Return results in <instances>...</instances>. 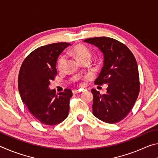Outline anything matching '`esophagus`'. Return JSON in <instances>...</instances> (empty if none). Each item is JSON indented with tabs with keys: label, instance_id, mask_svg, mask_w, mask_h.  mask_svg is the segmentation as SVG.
I'll list each match as a JSON object with an SVG mask.
<instances>
[{
	"label": "esophagus",
	"instance_id": "esophagus-1",
	"mask_svg": "<svg viewBox=\"0 0 158 158\" xmlns=\"http://www.w3.org/2000/svg\"><path fill=\"white\" fill-rule=\"evenodd\" d=\"M80 92H81V90H77V89H75V90H73V94H77V93H79Z\"/></svg>",
	"mask_w": 158,
	"mask_h": 158
}]
</instances>
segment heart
I'll list each match as a JSON object with an SVG mask.
<instances>
[{
	"mask_svg": "<svg viewBox=\"0 0 158 158\" xmlns=\"http://www.w3.org/2000/svg\"><path fill=\"white\" fill-rule=\"evenodd\" d=\"M73 53L75 56L76 58L80 60L84 58H90V50L82 44H79L74 48L73 49ZM66 57L65 55H61L58 58L57 61V68L58 69H61L63 68L64 64L65 62Z\"/></svg>",
	"mask_w": 158,
	"mask_h": 158,
	"instance_id": "heart-1",
	"label": "heart"
}]
</instances>
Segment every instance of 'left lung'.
<instances>
[{
  "label": "left lung",
  "instance_id": "obj_1",
  "mask_svg": "<svg viewBox=\"0 0 158 158\" xmlns=\"http://www.w3.org/2000/svg\"><path fill=\"white\" fill-rule=\"evenodd\" d=\"M84 42L97 47L103 53V67L95 84H108L105 94L91 90L93 114L102 121L116 123L127 116L138 98L140 84L137 61L131 51L116 40L99 37Z\"/></svg>",
  "mask_w": 158,
  "mask_h": 158
}]
</instances>
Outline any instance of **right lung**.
Returning <instances> with one entry per match:
<instances>
[{"instance_id": "add662e5", "label": "right lung", "mask_w": 158, "mask_h": 158, "mask_svg": "<svg viewBox=\"0 0 158 158\" xmlns=\"http://www.w3.org/2000/svg\"><path fill=\"white\" fill-rule=\"evenodd\" d=\"M69 45L58 42L37 48L21 66L18 88L21 100L31 114L45 125L58 124L68 116L72 90L67 89L56 95L49 85L57 74L58 56Z\"/></svg>"}]
</instances>
